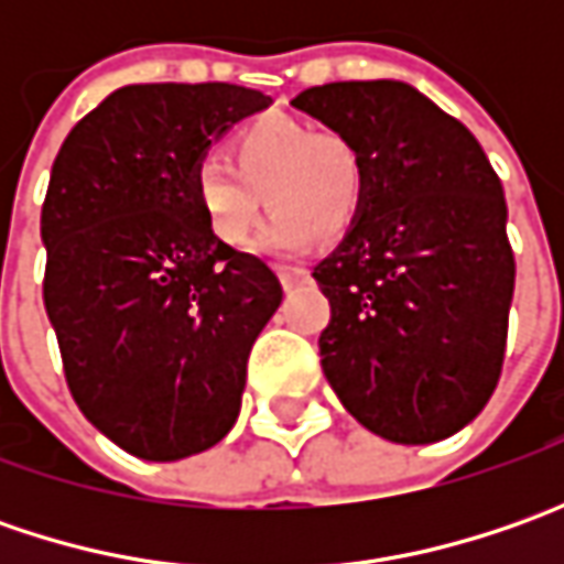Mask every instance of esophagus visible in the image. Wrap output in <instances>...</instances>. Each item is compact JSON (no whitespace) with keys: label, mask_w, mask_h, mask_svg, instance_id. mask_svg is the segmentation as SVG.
<instances>
[{"label":"esophagus","mask_w":564,"mask_h":564,"mask_svg":"<svg viewBox=\"0 0 564 564\" xmlns=\"http://www.w3.org/2000/svg\"><path fill=\"white\" fill-rule=\"evenodd\" d=\"M311 279V272L307 270H279V282H282V289H294L297 282H307Z\"/></svg>","instance_id":"34e87169"}]
</instances>
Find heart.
<instances>
[{"instance_id": "heart-1", "label": "heart", "mask_w": 564, "mask_h": 564, "mask_svg": "<svg viewBox=\"0 0 564 564\" xmlns=\"http://www.w3.org/2000/svg\"><path fill=\"white\" fill-rule=\"evenodd\" d=\"M228 160L204 156L191 169V200L223 248L248 245L263 197L275 216L257 245L272 253L304 250L316 235L341 238L364 206L367 165L348 131L270 116L231 138Z\"/></svg>"}]
</instances>
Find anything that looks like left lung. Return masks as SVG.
<instances>
[{"instance_id":"left-lung-1","label":"left lung","mask_w":564,"mask_h":564,"mask_svg":"<svg viewBox=\"0 0 564 564\" xmlns=\"http://www.w3.org/2000/svg\"><path fill=\"white\" fill-rule=\"evenodd\" d=\"M292 106L348 131L367 165L355 226L314 270L333 307L323 373L370 433L440 443L502 373L514 292L502 182L465 124L411 84L338 80Z\"/></svg>"}]
</instances>
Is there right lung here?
<instances>
[{
  "label": "right lung",
  "mask_w": 564,
  "mask_h": 564,
  "mask_svg": "<svg viewBox=\"0 0 564 564\" xmlns=\"http://www.w3.org/2000/svg\"><path fill=\"white\" fill-rule=\"evenodd\" d=\"M270 102L238 84H131L55 156L43 304L77 408L143 462L235 426L250 348L282 304L270 267L223 248L191 200L209 143Z\"/></svg>",
  "instance_id": "obj_1"
}]
</instances>
